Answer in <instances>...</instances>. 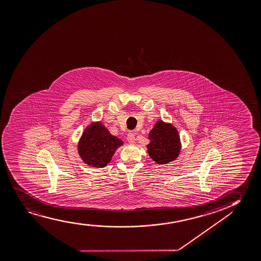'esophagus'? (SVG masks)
<instances>
[{
	"mask_svg": "<svg viewBox=\"0 0 261 261\" xmlns=\"http://www.w3.org/2000/svg\"><path fill=\"white\" fill-rule=\"evenodd\" d=\"M126 139H127V142H128L130 144H134L135 142V135L132 134V133H130V134L127 135Z\"/></svg>",
	"mask_w": 261,
	"mask_h": 261,
	"instance_id": "obj_1",
	"label": "esophagus"
}]
</instances>
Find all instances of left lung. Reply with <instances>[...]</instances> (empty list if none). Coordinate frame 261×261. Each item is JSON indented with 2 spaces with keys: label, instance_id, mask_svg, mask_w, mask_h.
<instances>
[{
  "label": "left lung",
  "instance_id": "left-lung-1",
  "mask_svg": "<svg viewBox=\"0 0 261 261\" xmlns=\"http://www.w3.org/2000/svg\"><path fill=\"white\" fill-rule=\"evenodd\" d=\"M150 142L147 145L148 154L158 164H166L176 160L180 153L178 131L171 123L158 119L148 134Z\"/></svg>",
  "mask_w": 261,
  "mask_h": 261
}]
</instances>
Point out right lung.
Segmentation results:
<instances>
[{"mask_svg":"<svg viewBox=\"0 0 261 261\" xmlns=\"http://www.w3.org/2000/svg\"><path fill=\"white\" fill-rule=\"evenodd\" d=\"M123 143L120 139L111 135L101 121L92 122L84 129L78 142V154L91 167H106Z\"/></svg>","mask_w":261,"mask_h":261,"instance_id":"right-lung-1","label":"right lung"}]
</instances>
